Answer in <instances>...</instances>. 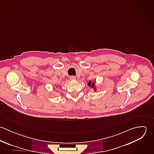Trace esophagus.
Here are the masks:
<instances>
[{
    "label": "esophagus",
    "mask_w": 154,
    "mask_h": 154,
    "mask_svg": "<svg viewBox=\"0 0 154 154\" xmlns=\"http://www.w3.org/2000/svg\"><path fill=\"white\" fill-rule=\"evenodd\" d=\"M76 79V76H71L70 77V79L72 80V81H74V80H75Z\"/></svg>",
    "instance_id": "obj_1"
}]
</instances>
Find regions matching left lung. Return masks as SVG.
<instances>
[{
	"label": "left lung",
	"mask_w": 154,
	"mask_h": 154,
	"mask_svg": "<svg viewBox=\"0 0 154 154\" xmlns=\"http://www.w3.org/2000/svg\"><path fill=\"white\" fill-rule=\"evenodd\" d=\"M88 85L89 87H92V88H94L95 91H96V88L95 87V82H92L91 81H89L88 82Z\"/></svg>",
	"instance_id": "obj_1"
}]
</instances>
